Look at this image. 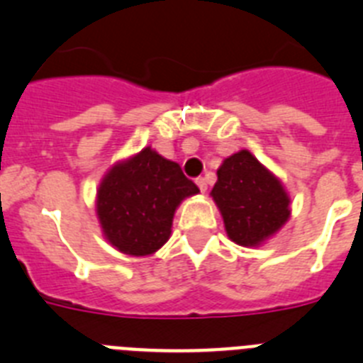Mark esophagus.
Instances as JSON below:
<instances>
[{
	"instance_id": "esophagus-1",
	"label": "esophagus",
	"mask_w": 363,
	"mask_h": 363,
	"mask_svg": "<svg viewBox=\"0 0 363 363\" xmlns=\"http://www.w3.org/2000/svg\"><path fill=\"white\" fill-rule=\"evenodd\" d=\"M195 182H197L199 189H201L202 194H204L206 189H208V182H206V179L204 177H199V179H195Z\"/></svg>"
}]
</instances>
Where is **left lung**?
Returning a JSON list of instances; mask_svg holds the SVG:
<instances>
[{
	"label": "left lung",
	"mask_w": 363,
	"mask_h": 363,
	"mask_svg": "<svg viewBox=\"0 0 363 363\" xmlns=\"http://www.w3.org/2000/svg\"><path fill=\"white\" fill-rule=\"evenodd\" d=\"M211 197L220 210L228 237L238 246H259L291 215L282 182L247 150L224 159Z\"/></svg>",
	"instance_id": "left-lung-1"
}]
</instances>
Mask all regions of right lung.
I'll return each mask as SVG.
<instances>
[{
  "label": "right lung",
  "mask_w": 363,
  "mask_h": 363,
  "mask_svg": "<svg viewBox=\"0 0 363 363\" xmlns=\"http://www.w3.org/2000/svg\"><path fill=\"white\" fill-rule=\"evenodd\" d=\"M197 194L177 162L148 146L104 175L97 189V218L116 250L145 257L164 246L177 206Z\"/></svg>",
  "instance_id": "right-lung-1"
}]
</instances>
